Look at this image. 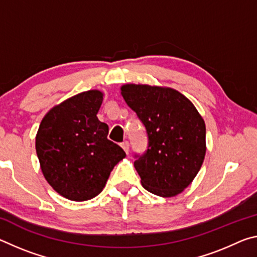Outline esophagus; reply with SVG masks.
Masks as SVG:
<instances>
[{
	"label": "esophagus",
	"mask_w": 257,
	"mask_h": 257,
	"mask_svg": "<svg viewBox=\"0 0 257 257\" xmlns=\"http://www.w3.org/2000/svg\"><path fill=\"white\" fill-rule=\"evenodd\" d=\"M121 147H122L125 153H127V154L129 153V143L127 141L123 142V143H121Z\"/></svg>",
	"instance_id": "esophagus-1"
}]
</instances>
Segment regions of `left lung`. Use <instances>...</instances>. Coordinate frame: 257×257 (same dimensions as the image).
<instances>
[{
  "label": "left lung",
  "mask_w": 257,
  "mask_h": 257,
  "mask_svg": "<svg viewBox=\"0 0 257 257\" xmlns=\"http://www.w3.org/2000/svg\"><path fill=\"white\" fill-rule=\"evenodd\" d=\"M128 106L145 125L149 146L135 161L143 187L161 197H173L188 187L206 153L205 122L185 95L170 87L121 86Z\"/></svg>",
  "instance_id": "8db88e82"
}]
</instances>
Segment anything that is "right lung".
Returning a JSON list of instances; mask_svg holds the SVG:
<instances>
[{"label":"right lung","mask_w":257,"mask_h":257,"mask_svg":"<svg viewBox=\"0 0 257 257\" xmlns=\"http://www.w3.org/2000/svg\"><path fill=\"white\" fill-rule=\"evenodd\" d=\"M101 90L77 94L46 113L36 135V153L46 181L61 196L84 202L101 193L116 163L125 158L108 141L97 112Z\"/></svg>","instance_id":"add662e5"}]
</instances>
